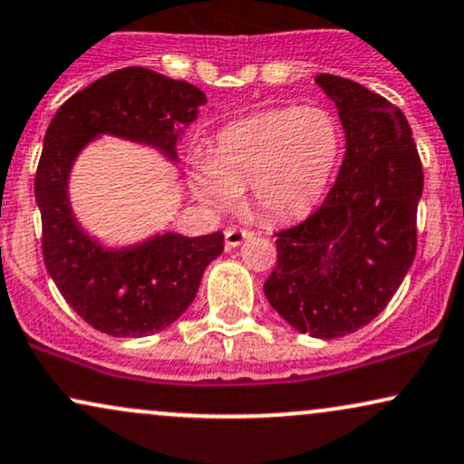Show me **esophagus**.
<instances>
[{
	"label": "esophagus",
	"mask_w": 464,
	"mask_h": 464,
	"mask_svg": "<svg viewBox=\"0 0 464 464\" xmlns=\"http://www.w3.org/2000/svg\"><path fill=\"white\" fill-rule=\"evenodd\" d=\"M248 237H253V231H248V228L233 227V228H227L225 244H227V248H236L244 242V239H248Z\"/></svg>",
	"instance_id": "esophagus-1"
}]
</instances>
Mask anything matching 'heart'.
Returning a JSON list of instances; mask_svg holds the SVG:
<instances>
[{
    "label": "heart",
    "instance_id": "obj_1",
    "mask_svg": "<svg viewBox=\"0 0 464 464\" xmlns=\"http://www.w3.org/2000/svg\"><path fill=\"white\" fill-rule=\"evenodd\" d=\"M343 149L337 116L322 105L259 111L218 133L211 158L192 175L211 208H228L250 186V205L267 220L309 211L326 192Z\"/></svg>",
    "mask_w": 464,
    "mask_h": 464
}]
</instances>
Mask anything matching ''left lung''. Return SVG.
I'll return each mask as SVG.
<instances>
[{"label": "left lung", "instance_id": "1", "mask_svg": "<svg viewBox=\"0 0 464 464\" xmlns=\"http://www.w3.org/2000/svg\"><path fill=\"white\" fill-rule=\"evenodd\" d=\"M339 110L345 155L320 209L276 233L267 303L295 331L334 339L367 326L412 266L421 160L406 116L345 77H315Z\"/></svg>", "mask_w": 464, "mask_h": 464}]
</instances>
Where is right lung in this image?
<instances>
[{"label":"right lung","instance_id":"obj_1","mask_svg":"<svg viewBox=\"0 0 464 464\" xmlns=\"http://www.w3.org/2000/svg\"><path fill=\"white\" fill-rule=\"evenodd\" d=\"M205 102L192 83L127 66L66 99L44 133L34 179L44 266L71 309L111 337H147L170 326L197 295L205 267L225 250V236L164 233L105 250L72 218L71 166L102 133L149 144L177 161V125H189Z\"/></svg>","mask_w":464,"mask_h":464}]
</instances>
